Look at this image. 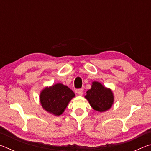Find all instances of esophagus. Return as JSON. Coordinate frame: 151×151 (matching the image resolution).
Listing matches in <instances>:
<instances>
[{"label": "esophagus", "mask_w": 151, "mask_h": 151, "mask_svg": "<svg viewBox=\"0 0 151 151\" xmlns=\"http://www.w3.org/2000/svg\"><path fill=\"white\" fill-rule=\"evenodd\" d=\"M77 93H78V94H79V95H81V96L83 95V88L78 89Z\"/></svg>", "instance_id": "esophagus-1"}]
</instances>
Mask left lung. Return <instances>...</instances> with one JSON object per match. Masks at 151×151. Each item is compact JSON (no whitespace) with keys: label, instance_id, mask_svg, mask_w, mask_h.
Returning a JSON list of instances; mask_svg holds the SVG:
<instances>
[{"label":"left lung","instance_id":"left-lung-1","mask_svg":"<svg viewBox=\"0 0 151 151\" xmlns=\"http://www.w3.org/2000/svg\"><path fill=\"white\" fill-rule=\"evenodd\" d=\"M85 98L88 101L91 106L99 112L109 110L114 101L111 90L104 87L98 82H93L92 88L86 92Z\"/></svg>","mask_w":151,"mask_h":151}]
</instances>
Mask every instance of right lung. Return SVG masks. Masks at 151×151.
<instances>
[{
	"label": "right lung",
	"instance_id": "right-lung-1",
	"mask_svg": "<svg viewBox=\"0 0 151 151\" xmlns=\"http://www.w3.org/2000/svg\"><path fill=\"white\" fill-rule=\"evenodd\" d=\"M75 96L68 86L58 83L45 88L40 93V100L43 109L55 116H59Z\"/></svg>",
	"mask_w": 151,
	"mask_h": 151
}]
</instances>
